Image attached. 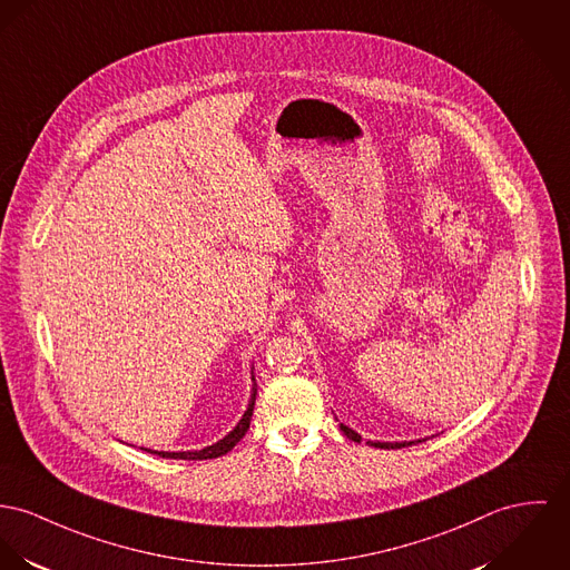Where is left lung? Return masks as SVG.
<instances>
[{
  "label": "left lung",
  "instance_id": "1",
  "mask_svg": "<svg viewBox=\"0 0 570 570\" xmlns=\"http://www.w3.org/2000/svg\"><path fill=\"white\" fill-rule=\"evenodd\" d=\"M341 432H343L347 439L353 440V442H360V440H362V436H360L357 432H353L351 428L343 425V423H341ZM414 442H421V440H403V442H380V440H368L366 444H371V446H380V449H401V446H410V444H414Z\"/></svg>",
  "mask_w": 570,
  "mask_h": 570
}]
</instances>
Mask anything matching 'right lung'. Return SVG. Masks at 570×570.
Wrapping results in <instances>:
<instances>
[{
  "label": "right lung",
  "mask_w": 570,
  "mask_h": 570,
  "mask_svg": "<svg viewBox=\"0 0 570 570\" xmlns=\"http://www.w3.org/2000/svg\"><path fill=\"white\" fill-rule=\"evenodd\" d=\"M252 382H254V386H252V399H249V403H247V410H245V414L240 416V421L236 423V428H234L227 436H223V439L217 440V442L210 444V446L197 449V451H151V449H145V451L156 453V455H160V458H169V460H210V458L225 455L227 451L234 449V444L243 439L245 432L249 430V421H252L254 405H256V394H258V386H256V380H254V371H252Z\"/></svg>",
  "instance_id": "add662e5"
}]
</instances>
